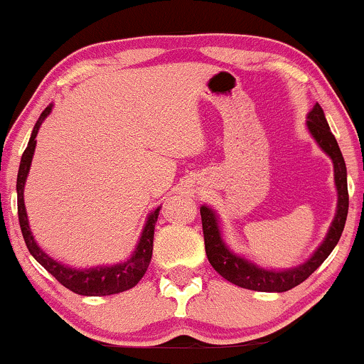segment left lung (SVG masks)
<instances>
[{"mask_svg":"<svg viewBox=\"0 0 364 364\" xmlns=\"http://www.w3.org/2000/svg\"><path fill=\"white\" fill-rule=\"evenodd\" d=\"M306 127L310 129L311 136L320 145L327 156L333 162V179H336L337 188V210L330 224L327 236L323 243L315 250V253L308 258L306 262L298 267H291L286 270H269L262 269L257 263L250 262L248 258L236 255L228 248L223 240V231L219 225V217L210 207H200V215H202L203 240H205V253L210 265L214 267L215 272H219L229 282L236 286L245 287V289L262 291V292H284L296 287L298 284L306 281L310 275L325 262V258L332 253L336 245L339 243L342 231H344L346 219H348L349 210V193H348V171H346V162L342 152L337 144L336 136L330 132L327 119H325L323 109L320 104H315L313 109L308 112Z\"/></svg>","mask_w":364,"mask_h":364,"instance_id":"1","label":"left lung"}]
</instances>
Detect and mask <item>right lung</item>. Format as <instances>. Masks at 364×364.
<instances>
[{"label": "right lung", "mask_w": 364, "mask_h": 364, "mask_svg": "<svg viewBox=\"0 0 364 364\" xmlns=\"http://www.w3.org/2000/svg\"><path fill=\"white\" fill-rule=\"evenodd\" d=\"M53 106L49 104L48 107L43 111V114L37 119L34 129H32L31 140H28L27 149H25L22 161H20L18 168V178H16V198H18V223L20 229H22V236L27 245L28 252L32 257L36 258L41 265L48 270L53 277H56V281L63 284L66 289L77 292L82 296H109V294H118V292L128 291L132 287H135L145 272L149 269L150 258H152V248H154V229H156V223L159 217V210L161 207H157L156 210L150 212L147 217V223L144 225V231H141L139 245H136L135 252L127 262L116 263V265H99L94 269H72L68 265H63L61 262H56L54 258L46 255L43 250L39 248V245L36 243L34 236H32L31 225H28L27 212H25V202H23V188H25V179H27L28 171H31L32 157H34L36 150V136L39 132L43 121L48 118L49 112H51Z\"/></svg>", "instance_id": "1"}]
</instances>
